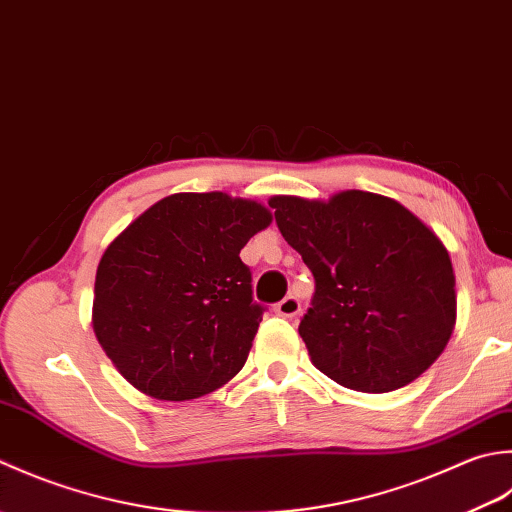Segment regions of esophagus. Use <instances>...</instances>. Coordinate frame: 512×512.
I'll use <instances>...</instances> for the list:
<instances>
[{
    "mask_svg": "<svg viewBox=\"0 0 512 512\" xmlns=\"http://www.w3.org/2000/svg\"><path fill=\"white\" fill-rule=\"evenodd\" d=\"M274 311L283 318H294V316H298V311H300V300L296 296H285L283 300L276 302Z\"/></svg>",
    "mask_w": 512,
    "mask_h": 512,
    "instance_id": "1",
    "label": "esophagus"
}]
</instances>
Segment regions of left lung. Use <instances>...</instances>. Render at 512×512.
Here are the masks:
<instances>
[{"label": "left lung", "mask_w": 512, "mask_h": 512, "mask_svg": "<svg viewBox=\"0 0 512 512\" xmlns=\"http://www.w3.org/2000/svg\"><path fill=\"white\" fill-rule=\"evenodd\" d=\"M276 225L316 280L300 320L316 369L387 393L440 358L455 327V274L440 238L389 196H271Z\"/></svg>", "instance_id": "obj_1"}]
</instances>
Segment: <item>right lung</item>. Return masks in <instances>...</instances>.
<instances>
[{"instance_id": "right-lung-1", "label": "right lung", "mask_w": 512, "mask_h": 512, "mask_svg": "<svg viewBox=\"0 0 512 512\" xmlns=\"http://www.w3.org/2000/svg\"><path fill=\"white\" fill-rule=\"evenodd\" d=\"M269 223L256 201L183 192L161 198L108 245L92 327L132 387L183 402L243 369L265 307L254 302L241 249Z\"/></svg>"}]
</instances>
